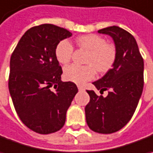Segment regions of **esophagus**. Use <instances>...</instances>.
<instances>
[{
	"mask_svg": "<svg viewBox=\"0 0 153 153\" xmlns=\"http://www.w3.org/2000/svg\"><path fill=\"white\" fill-rule=\"evenodd\" d=\"M77 88H78V90H79V91H83V90H84V88H83L82 86H80V85L77 86Z\"/></svg>",
	"mask_w": 153,
	"mask_h": 153,
	"instance_id": "obj_1",
	"label": "esophagus"
}]
</instances>
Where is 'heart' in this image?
<instances>
[{
  "label": "heart",
  "mask_w": 153,
  "mask_h": 153,
  "mask_svg": "<svg viewBox=\"0 0 153 153\" xmlns=\"http://www.w3.org/2000/svg\"><path fill=\"white\" fill-rule=\"evenodd\" d=\"M76 45L80 49L88 51L85 58L87 65H71L65 67L64 76L67 81L76 84H82L95 77L96 71L99 73H107L114 67L116 60L115 47L107 43L106 39L97 34H87L76 39ZM72 45L64 39L55 48V56L62 65H67L72 58Z\"/></svg>",
  "instance_id": "heart-1"
}]
</instances>
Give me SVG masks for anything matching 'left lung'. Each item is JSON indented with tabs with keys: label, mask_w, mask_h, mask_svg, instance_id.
Instances as JSON below:
<instances>
[{
	"label": "left lung",
	"mask_w": 153,
	"mask_h": 153,
	"mask_svg": "<svg viewBox=\"0 0 153 153\" xmlns=\"http://www.w3.org/2000/svg\"><path fill=\"white\" fill-rule=\"evenodd\" d=\"M114 39L116 60L114 67L93 82L106 97L87 90L89 102L85 107L88 127L99 134H113L121 129L133 117L144 87V61L134 37L120 27L113 26L98 31Z\"/></svg>",
	"instance_id": "left-lung-1"
}]
</instances>
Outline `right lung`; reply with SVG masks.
<instances>
[{"mask_svg":"<svg viewBox=\"0 0 153 153\" xmlns=\"http://www.w3.org/2000/svg\"><path fill=\"white\" fill-rule=\"evenodd\" d=\"M71 35L51 24L33 27L12 53V101L21 121L38 134H52L64 126L67 109L78 91L74 82L61 81L63 71L55 56L57 44Z\"/></svg>","mask_w":153,"mask_h":153,"instance_id":"obj_1","label":"right lung"}]
</instances>
